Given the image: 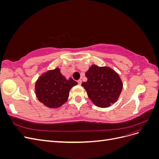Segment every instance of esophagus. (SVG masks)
Wrapping results in <instances>:
<instances>
[{
	"label": "esophagus",
	"mask_w": 159,
	"mask_h": 159,
	"mask_svg": "<svg viewBox=\"0 0 159 159\" xmlns=\"http://www.w3.org/2000/svg\"><path fill=\"white\" fill-rule=\"evenodd\" d=\"M81 82H82V81H81V80H78V84H79V85H81Z\"/></svg>",
	"instance_id": "esophagus-1"
}]
</instances>
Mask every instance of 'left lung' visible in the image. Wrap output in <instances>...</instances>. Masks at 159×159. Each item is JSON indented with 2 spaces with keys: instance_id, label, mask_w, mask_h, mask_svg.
<instances>
[{
  "instance_id": "1",
  "label": "left lung",
  "mask_w": 159,
  "mask_h": 159,
  "mask_svg": "<svg viewBox=\"0 0 159 159\" xmlns=\"http://www.w3.org/2000/svg\"><path fill=\"white\" fill-rule=\"evenodd\" d=\"M88 81L81 85L89 98L99 107H108L116 102L123 89L119 74L109 67L92 65L85 73Z\"/></svg>"
}]
</instances>
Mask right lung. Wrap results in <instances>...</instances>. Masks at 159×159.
<instances>
[{
	"label": "right lung",
	"instance_id": "add662e5",
	"mask_svg": "<svg viewBox=\"0 0 159 159\" xmlns=\"http://www.w3.org/2000/svg\"><path fill=\"white\" fill-rule=\"evenodd\" d=\"M77 84L71 78L67 80L57 68L38 78L35 84V93L39 102L47 107L55 109L67 102L70 90Z\"/></svg>",
	"mask_w": 159,
	"mask_h": 159
}]
</instances>
